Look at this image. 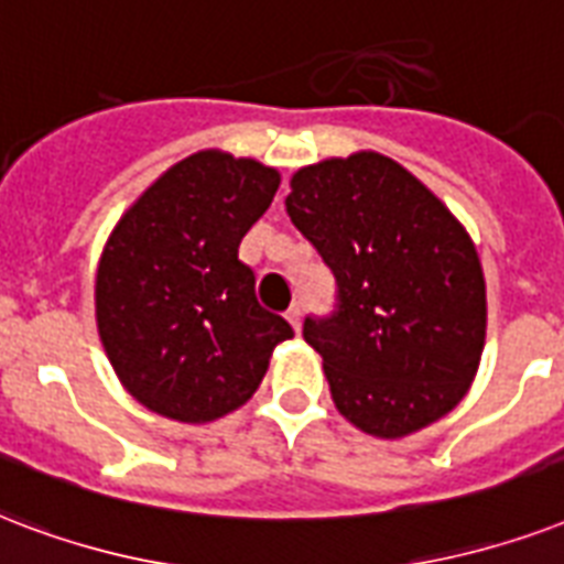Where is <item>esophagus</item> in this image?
I'll return each instance as SVG.
<instances>
[{
	"label": "esophagus",
	"instance_id": "esophagus-1",
	"mask_svg": "<svg viewBox=\"0 0 564 564\" xmlns=\"http://www.w3.org/2000/svg\"><path fill=\"white\" fill-rule=\"evenodd\" d=\"M285 317L291 321V326H294V329H300V317H303V308H300V303L291 305V308L285 312Z\"/></svg>",
	"mask_w": 564,
	"mask_h": 564
}]
</instances>
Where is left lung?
<instances>
[{"label": "left lung", "instance_id": "left-lung-1", "mask_svg": "<svg viewBox=\"0 0 564 564\" xmlns=\"http://www.w3.org/2000/svg\"><path fill=\"white\" fill-rule=\"evenodd\" d=\"M288 217L335 279V308L308 314L338 412L403 438L456 409L486 344V279L462 223L379 152L303 167Z\"/></svg>", "mask_w": 564, "mask_h": 564}]
</instances>
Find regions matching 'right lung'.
Segmentation results:
<instances>
[{"label":"right lung","mask_w":564,"mask_h":564,"mask_svg":"<svg viewBox=\"0 0 564 564\" xmlns=\"http://www.w3.org/2000/svg\"><path fill=\"white\" fill-rule=\"evenodd\" d=\"M276 170L226 152L178 161L123 214L96 273V323L138 403L205 423L247 403L270 352L294 335L238 259L268 212Z\"/></svg>","instance_id":"obj_1"}]
</instances>
